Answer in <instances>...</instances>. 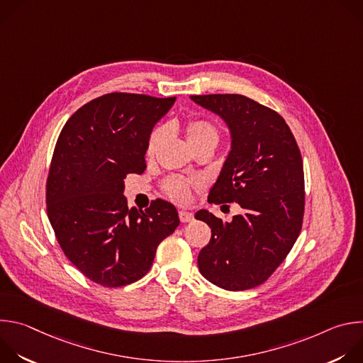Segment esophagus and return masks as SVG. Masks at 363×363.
<instances>
[{
    "label": "esophagus",
    "mask_w": 363,
    "mask_h": 363,
    "mask_svg": "<svg viewBox=\"0 0 363 363\" xmlns=\"http://www.w3.org/2000/svg\"><path fill=\"white\" fill-rule=\"evenodd\" d=\"M179 220H181L182 223H189V221L194 220V214L189 213V211L182 210V211H179Z\"/></svg>",
    "instance_id": "esophagus-1"
}]
</instances>
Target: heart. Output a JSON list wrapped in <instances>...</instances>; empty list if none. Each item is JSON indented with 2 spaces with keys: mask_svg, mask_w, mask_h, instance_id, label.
I'll return each mask as SVG.
<instances>
[{
  "mask_svg": "<svg viewBox=\"0 0 363 363\" xmlns=\"http://www.w3.org/2000/svg\"><path fill=\"white\" fill-rule=\"evenodd\" d=\"M186 136L189 145H196L206 140H216L218 142V129L206 119H191L186 125ZM162 138V129H155L147 139L146 143V153L147 157H152L158 147V143ZM164 189L172 199L178 202H188L191 199V184L181 178H171L164 184Z\"/></svg>",
  "mask_w": 363,
  "mask_h": 363,
  "instance_id": "b5f03b06",
  "label": "heart"
}]
</instances>
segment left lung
I'll use <instances>...</instances> for the list:
<instances>
[{"label": "left lung", "instance_id": "1", "mask_svg": "<svg viewBox=\"0 0 363 363\" xmlns=\"http://www.w3.org/2000/svg\"><path fill=\"white\" fill-rule=\"evenodd\" d=\"M191 99L221 116L233 139L208 202H238L242 208L230 223L206 210L195 214L211 228L210 242L199 251L198 269L224 290H248L276 272L300 234L304 214L300 149L286 121L247 96Z\"/></svg>", "mask_w": 363, "mask_h": 363}]
</instances>
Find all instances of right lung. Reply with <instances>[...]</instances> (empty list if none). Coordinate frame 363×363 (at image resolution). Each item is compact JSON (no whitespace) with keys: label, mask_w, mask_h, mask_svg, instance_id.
I'll list each match as a JSON object with an SVG mask.
<instances>
[{"label":"right lung","mask_w":363,"mask_h":363,"mask_svg":"<svg viewBox=\"0 0 363 363\" xmlns=\"http://www.w3.org/2000/svg\"><path fill=\"white\" fill-rule=\"evenodd\" d=\"M175 97L108 93L83 105L62 129L45 184L47 216L69 260L91 281L122 287L150 269L179 225L175 206L155 199L128 208V174H142L149 135Z\"/></svg>","instance_id":"obj_1"}]
</instances>
